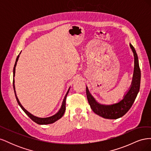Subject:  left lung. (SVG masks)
<instances>
[{
  "instance_id": "left-lung-1",
  "label": "left lung",
  "mask_w": 151,
  "mask_h": 151,
  "mask_svg": "<svg viewBox=\"0 0 151 151\" xmlns=\"http://www.w3.org/2000/svg\"><path fill=\"white\" fill-rule=\"evenodd\" d=\"M130 47L134 57V74L130 88L123 95L122 99L115 103L110 104L99 103L90 93L88 86H86L87 98L91 108L96 115L106 119H118L125 115L134 103L139 91L141 74L138 57L134 47L131 43H130Z\"/></svg>"
}]
</instances>
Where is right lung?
Segmentation results:
<instances>
[{
	"mask_svg": "<svg viewBox=\"0 0 151 151\" xmlns=\"http://www.w3.org/2000/svg\"><path fill=\"white\" fill-rule=\"evenodd\" d=\"M21 52L19 53V55H18V56L16 58V62H15V64H14V69H13V77H14V79H13V88H14V91L15 96H16V100H17V101L18 103V104L19 105V106L21 108V109H22V110H23L25 112V113L26 114V115H28L33 122H35V123H37V124H39V125L51 124V123H53L54 122H55L56 121H57L58 120L60 119V118H61L63 116V114H64L65 111V100H66L67 96V94L68 93V91H69V90H70V87L69 88H68L67 93L65 95L64 98H63V101H62V103L60 108L59 109V110L55 114H54V115H52V116H50L49 117H46V118H40V117L36 116H34L33 115H32L31 113H30L29 111H27L26 109L23 106H22V104H21L20 101H19V99H18V98L17 96L16 92V88H15V84H14V83H15L14 76H15V72H16V65H17V62L18 61V59H19V55L21 54Z\"/></svg>",
	"mask_w": 151,
	"mask_h": 151,
	"instance_id": "obj_1",
	"label": "right lung"
}]
</instances>
